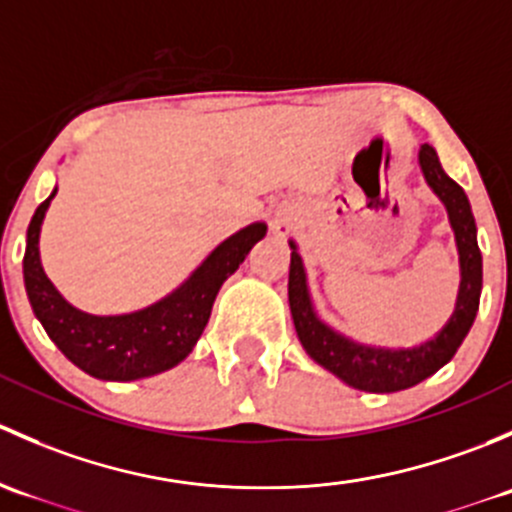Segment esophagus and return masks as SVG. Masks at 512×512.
Instances as JSON below:
<instances>
[{"label":"esophagus","mask_w":512,"mask_h":512,"mask_svg":"<svg viewBox=\"0 0 512 512\" xmlns=\"http://www.w3.org/2000/svg\"><path fill=\"white\" fill-rule=\"evenodd\" d=\"M292 225H294L292 215H277V218L272 220V230H275V232H285Z\"/></svg>","instance_id":"1"}]
</instances>
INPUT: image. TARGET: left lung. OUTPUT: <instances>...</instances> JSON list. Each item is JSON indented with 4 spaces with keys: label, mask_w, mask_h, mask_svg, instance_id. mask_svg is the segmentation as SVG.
<instances>
[{
    "label": "left lung",
    "mask_w": 512,
    "mask_h": 512,
    "mask_svg": "<svg viewBox=\"0 0 512 512\" xmlns=\"http://www.w3.org/2000/svg\"><path fill=\"white\" fill-rule=\"evenodd\" d=\"M418 168H421L431 193L446 208L448 225H451L453 240H456L458 272H461L453 314L426 342L414 344V347L366 344L356 342L324 322L314 307L299 245L289 240V250H292L287 285L289 312H292L294 329H297L304 352L319 366L332 371L339 381L352 389L369 391V394H394V391L411 389L436 374L441 366H446L458 352L466 334L471 332L478 312L480 289H483V257L478 250L476 218L471 213L468 195L463 193L456 180L448 178L446 170L441 168L436 148L428 143L418 148Z\"/></svg>",
    "instance_id": "left-lung-1"
}]
</instances>
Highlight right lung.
Returning a JSON list of instances; mask_svg holds the SVG:
<instances>
[{"label":"right lung","mask_w":512,"mask_h":512,"mask_svg":"<svg viewBox=\"0 0 512 512\" xmlns=\"http://www.w3.org/2000/svg\"><path fill=\"white\" fill-rule=\"evenodd\" d=\"M56 188L36 208L27 230L24 287L41 327L61 354L101 381H136L163 374L185 359L208 324L220 287L267 235V223L232 232L173 292L136 312L91 314L74 307L41 267L39 237Z\"/></svg>","instance_id":"obj_1"}]
</instances>
